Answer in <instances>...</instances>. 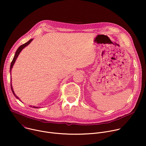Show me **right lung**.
Segmentation results:
<instances>
[{"label": "right lung", "instance_id": "add662e5", "mask_svg": "<svg viewBox=\"0 0 146 146\" xmlns=\"http://www.w3.org/2000/svg\"><path fill=\"white\" fill-rule=\"evenodd\" d=\"M32 40H33V38L29 40L28 41V42H27L26 43H25V44L21 45V46H19V47H18V48L17 50V51H16V52H15V55H14V58H13V60H12V62H11V63L10 70V74H11V69H12V68H13V65H14V63H15V60H16V59H17V58L18 55L19 54V53L21 52V51H22V50H23V48H24L25 47H27L28 44H29L31 43V41H32ZM11 89L12 92L13 93V94H14V95L15 96V97L17 99H18L19 100V98L15 94V93H14V91H13V87H12V85H11ZM20 101H21V100H20ZM30 107H32V108H38V107H35V106H30Z\"/></svg>", "mask_w": 146, "mask_h": 146}]
</instances>
